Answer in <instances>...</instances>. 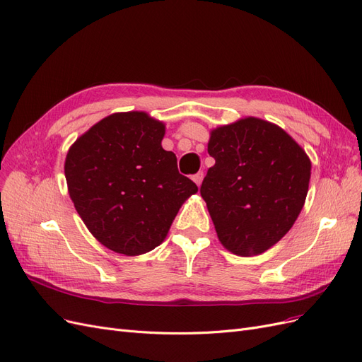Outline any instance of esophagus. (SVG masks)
<instances>
[{
  "mask_svg": "<svg viewBox=\"0 0 362 362\" xmlns=\"http://www.w3.org/2000/svg\"><path fill=\"white\" fill-rule=\"evenodd\" d=\"M203 177H204L203 173H197V174H194V176H192V180L195 182L197 186H200L202 182H203Z\"/></svg>",
  "mask_w": 362,
  "mask_h": 362,
  "instance_id": "34e87169",
  "label": "esophagus"
}]
</instances>
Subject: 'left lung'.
Segmentation results:
<instances>
[{
	"mask_svg": "<svg viewBox=\"0 0 362 362\" xmlns=\"http://www.w3.org/2000/svg\"><path fill=\"white\" fill-rule=\"evenodd\" d=\"M202 197L219 242L251 257L269 250L295 224L304 207L311 160L281 127L245 117L211 132Z\"/></svg>",
	"mask_w": 362,
	"mask_h": 362,
	"instance_id": "1",
	"label": "left lung"
}]
</instances>
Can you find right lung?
<instances>
[{"label": "right lung", "mask_w": 362, "mask_h": 362, "mask_svg": "<svg viewBox=\"0 0 362 362\" xmlns=\"http://www.w3.org/2000/svg\"><path fill=\"white\" fill-rule=\"evenodd\" d=\"M165 124L143 111L115 112L81 135L64 174L78 215L103 247L139 255L164 242L185 200L198 191L162 148Z\"/></svg>", "instance_id": "add662e5"}]
</instances>
